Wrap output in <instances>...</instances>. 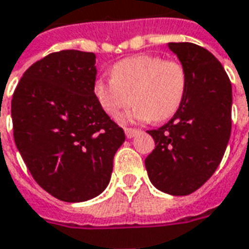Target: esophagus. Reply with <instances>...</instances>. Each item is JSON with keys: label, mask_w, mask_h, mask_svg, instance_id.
I'll return each instance as SVG.
<instances>
[{"label": "esophagus", "mask_w": 249, "mask_h": 249, "mask_svg": "<svg viewBox=\"0 0 249 249\" xmlns=\"http://www.w3.org/2000/svg\"><path fill=\"white\" fill-rule=\"evenodd\" d=\"M139 133V130L133 129V128H125V135L128 139H132V137H135Z\"/></svg>", "instance_id": "34e87169"}]
</instances>
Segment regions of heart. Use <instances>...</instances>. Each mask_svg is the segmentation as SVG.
Returning a JSON list of instances; mask_svg holds the SVG:
<instances>
[{
    "label": "heart",
    "instance_id": "heart-1",
    "mask_svg": "<svg viewBox=\"0 0 249 249\" xmlns=\"http://www.w3.org/2000/svg\"><path fill=\"white\" fill-rule=\"evenodd\" d=\"M187 91V72L177 60L142 53L113 66L110 79L94 83V95L112 119L136 102L125 120L158 123L171 119L182 107ZM134 98L132 99L131 97Z\"/></svg>",
    "mask_w": 249,
    "mask_h": 249
}]
</instances>
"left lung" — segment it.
<instances>
[{
    "label": "left lung",
    "instance_id": "1",
    "mask_svg": "<svg viewBox=\"0 0 249 249\" xmlns=\"http://www.w3.org/2000/svg\"><path fill=\"white\" fill-rule=\"evenodd\" d=\"M187 72L182 107L167 124L147 130L155 149L145 159L158 190L187 196L214 174L232 128V85L214 55L193 43H168Z\"/></svg>",
    "mask_w": 249,
    "mask_h": 249
}]
</instances>
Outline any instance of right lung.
<instances>
[{"instance_id": "add662e5", "label": "right lung", "mask_w": 249, "mask_h": 249, "mask_svg": "<svg viewBox=\"0 0 249 249\" xmlns=\"http://www.w3.org/2000/svg\"><path fill=\"white\" fill-rule=\"evenodd\" d=\"M95 75L93 52H53L24 72L12 98L16 147L40 187L64 202L100 196L125 142L95 98Z\"/></svg>"}]
</instances>
